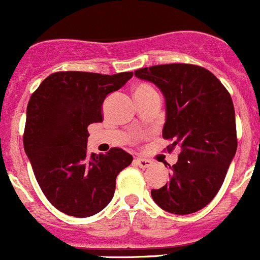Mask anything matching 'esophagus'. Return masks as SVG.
Instances as JSON below:
<instances>
[{
  "instance_id": "1",
  "label": "esophagus",
  "mask_w": 260,
  "mask_h": 260,
  "mask_svg": "<svg viewBox=\"0 0 260 260\" xmlns=\"http://www.w3.org/2000/svg\"><path fill=\"white\" fill-rule=\"evenodd\" d=\"M136 164H137L141 169H148V167L152 166V164H153V162L148 158H142V157H138V158H136Z\"/></svg>"
}]
</instances>
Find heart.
Returning a JSON list of instances; mask_svg holds the SVG:
<instances>
[{
    "instance_id": "b5f03b06",
    "label": "heart",
    "mask_w": 260,
    "mask_h": 260,
    "mask_svg": "<svg viewBox=\"0 0 260 260\" xmlns=\"http://www.w3.org/2000/svg\"><path fill=\"white\" fill-rule=\"evenodd\" d=\"M154 94H157L156 90L151 85H148V84L140 83L133 88V96H135L136 102L142 101V99L148 98V96L154 95Z\"/></svg>"
}]
</instances>
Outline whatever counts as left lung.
<instances>
[{
    "label": "left lung",
    "mask_w": 260,
    "mask_h": 260,
    "mask_svg": "<svg viewBox=\"0 0 260 260\" xmlns=\"http://www.w3.org/2000/svg\"><path fill=\"white\" fill-rule=\"evenodd\" d=\"M153 83L166 102L162 137L180 148L170 166V182L152 190L154 203L176 215L205 208L224 182L238 147L232 96L209 70L191 64H166L135 72Z\"/></svg>",
    "instance_id": "obj_1"
}]
</instances>
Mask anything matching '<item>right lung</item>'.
Returning <instances> with one entry per match:
<instances>
[{"mask_svg": "<svg viewBox=\"0 0 260 260\" xmlns=\"http://www.w3.org/2000/svg\"><path fill=\"white\" fill-rule=\"evenodd\" d=\"M133 73L103 75L59 72L49 75L26 109L23 148L39 186L61 212L88 217L113 199L118 174L132 164L122 148L88 153V125L102 122V104Z\"/></svg>", "mask_w": 260, "mask_h": 260, "instance_id": "obj_1", "label": "right lung"}]
</instances>
